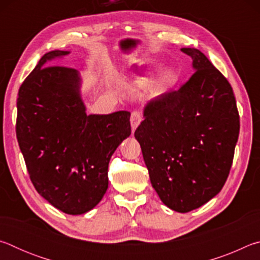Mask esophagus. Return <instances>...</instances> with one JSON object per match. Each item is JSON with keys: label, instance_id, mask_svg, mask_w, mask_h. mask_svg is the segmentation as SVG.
<instances>
[{"label": "esophagus", "instance_id": "esophagus-1", "mask_svg": "<svg viewBox=\"0 0 260 260\" xmlns=\"http://www.w3.org/2000/svg\"><path fill=\"white\" fill-rule=\"evenodd\" d=\"M142 121V114H141L140 111L135 110V111L132 112L131 114V126H132V131H135L136 127L140 125V122Z\"/></svg>", "mask_w": 260, "mask_h": 260}]
</instances>
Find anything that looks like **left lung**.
Masks as SVG:
<instances>
[{"label": "left lung", "mask_w": 260, "mask_h": 260, "mask_svg": "<svg viewBox=\"0 0 260 260\" xmlns=\"http://www.w3.org/2000/svg\"><path fill=\"white\" fill-rule=\"evenodd\" d=\"M195 72L178 90L151 100L136 128L152 187L177 212L200 208L221 190L240 133L231 83L203 52L182 48Z\"/></svg>", "instance_id": "left-lung-1"}]
</instances>
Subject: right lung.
Returning <instances> with one entry per match:
<instances>
[{"mask_svg":"<svg viewBox=\"0 0 260 260\" xmlns=\"http://www.w3.org/2000/svg\"><path fill=\"white\" fill-rule=\"evenodd\" d=\"M68 54L47 52L21 83L16 134L37 191L56 209L82 214L107 191L110 158L131 135V113L88 116L77 70L49 65Z\"/></svg>","mask_w":260,"mask_h":260,"instance_id":"obj_1","label":"right lung"}]
</instances>
